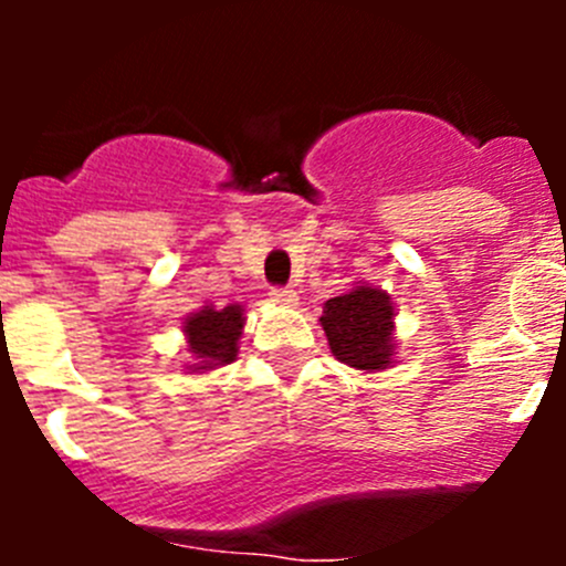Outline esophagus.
<instances>
[{
  "instance_id": "esophagus-1",
  "label": "esophagus",
  "mask_w": 566,
  "mask_h": 566,
  "mask_svg": "<svg viewBox=\"0 0 566 566\" xmlns=\"http://www.w3.org/2000/svg\"><path fill=\"white\" fill-rule=\"evenodd\" d=\"M269 297H272L277 306H294V303H297V292H294V289L274 286L272 292H269Z\"/></svg>"
}]
</instances>
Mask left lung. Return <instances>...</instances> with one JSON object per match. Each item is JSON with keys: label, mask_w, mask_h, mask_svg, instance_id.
<instances>
[{"label": "left lung", "mask_w": 566, "mask_h": 566, "mask_svg": "<svg viewBox=\"0 0 566 566\" xmlns=\"http://www.w3.org/2000/svg\"><path fill=\"white\" fill-rule=\"evenodd\" d=\"M319 326L339 363L357 371H382L391 365L397 348L394 303L382 289L359 283L352 292L326 300Z\"/></svg>", "instance_id": "8db88e82"}]
</instances>
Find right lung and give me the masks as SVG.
Segmentation results:
<instances>
[{"mask_svg": "<svg viewBox=\"0 0 566 566\" xmlns=\"http://www.w3.org/2000/svg\"><path fill=\"white\" fill-rule=\"evenodd\" d=\"M243 306L229 303L223 308L203 306L201 312L184 319L187 334V352L198 363L189 365V371H212L218 365H227L238 357V339L243 334Z\"/></svg>", "mask_w": 566, "mask_h": 566, "instance_id": "1", "label": "right lung"}]
</instances>
